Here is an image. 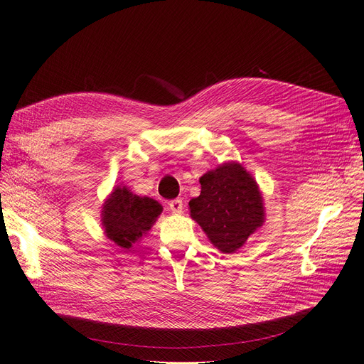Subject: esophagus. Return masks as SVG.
Segmentation results:
<instances>
[{
    "mask_svg": "<svg viewBox=\"0 0 364 364\" xmlns=\"http://www.w3.org/2000/svg\"><path fill=\"white\" fill-rule=\"evenodd\" d=\"M168 206H170V211L174 213V214H181V213L183 211V203H182L181 199L171 200V202L168 203Z\"/></svg>",
    "mask_w": 364,
    "mask_h": 364,
    "instance_id": "obj_1",
    "label": "esophagus"
}]
</instances>
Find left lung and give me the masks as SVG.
<instances>
[{"label": "left lung", "mask_w": 364, "mask_h": 364, "mask_svg": "<svg viewBox=\"0 0 364 364\" xmlns=\"http://www.w3.org/2000/svg\"><path fill=\"white\" fill-rule=\"evenodd\" d=\"M199 181L200 196L190 200L191 218L220 252H237L266 220L257 181L237 161L220 164Z\"/></svg>", "instance_id": "obj_1"}]
</instances>
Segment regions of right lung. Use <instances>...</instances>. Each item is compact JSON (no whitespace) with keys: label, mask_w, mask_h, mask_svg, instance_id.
Segmentation results:
<instances>
[{"label":"right lung","mask_w":364,"mask_h":364,"mask_svg":"<svg viewBox=\"0 0 364 364\" xmlns=\"http://www.w3.org/2000/svg\"><path fill=\"white\" fill-rule=\"evenodd\" d=\"M161 213L162 206L155 199L115 186L102 206V226L109 240L129 250L146 237Z\"/></svg>","instance_id":"obj_1"}]
</instances>
